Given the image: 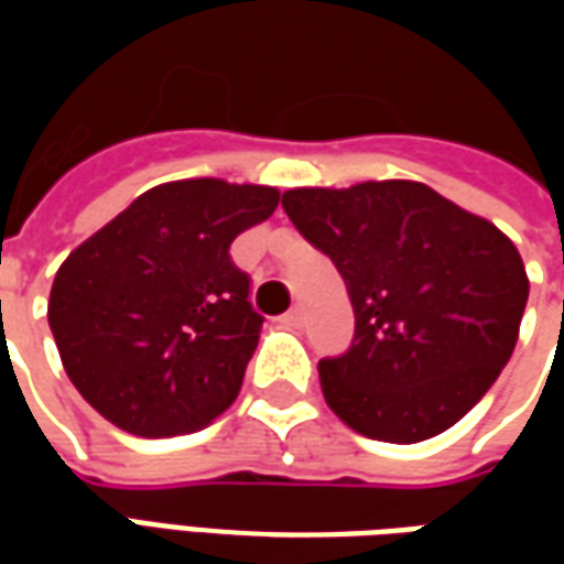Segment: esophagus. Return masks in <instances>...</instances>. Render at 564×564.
<instances>
[{"label":"esophagus","instance_id":"1","mask_svg":"<svg viewBox=\"0 0 564 564\" xmlns=\"http://www.w3.org/2000/svg\"><path fill=\"white\" fill-rule=\"evenodd\" d=\"M302 319H305L302 307H293V311H286V314H283V323H286V326H293V329L302 326Z\"/></svg>","mask_w":564,"mask_h":564}]
</instances>
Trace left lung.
<instances>
[{
  "instance_id": "8db88e82",
  "label": "left lung",
  "mask_w": 564,
  "mask_h": 564,
  "mask_svg": "<svg viewBox=\"0 0 564 564\" xmlns=\"http://www.w3.org/2000/svg\"><path fill=\"white\" fill-rule=\"evenodd\" d=\"M281 205L354 305L350 350L319 362L326 404L390 444L459 423L517 347L529 278L513 241L416 181L299 186Z\"/></svg>"
}]
</instances>
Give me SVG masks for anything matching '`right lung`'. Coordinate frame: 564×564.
I'll return each mask as SVG.
<instances>
[{"label":"right lung","mask_w":564,"mask_h":564,"mask_svg":"<svg viewBox=\"0 0 564 564\" xmlns=\"http://www.w3.org/2000/svg\"><path fill=\"white\" fill-rule=\"evenodd\" d=\"M278 202L274 186L169 181L68 253L47 323L68 380L108 423L186 435L235 402L262 317L229 245Z\"/></svg>","instance_id":"obj_1"}]
</instances>
